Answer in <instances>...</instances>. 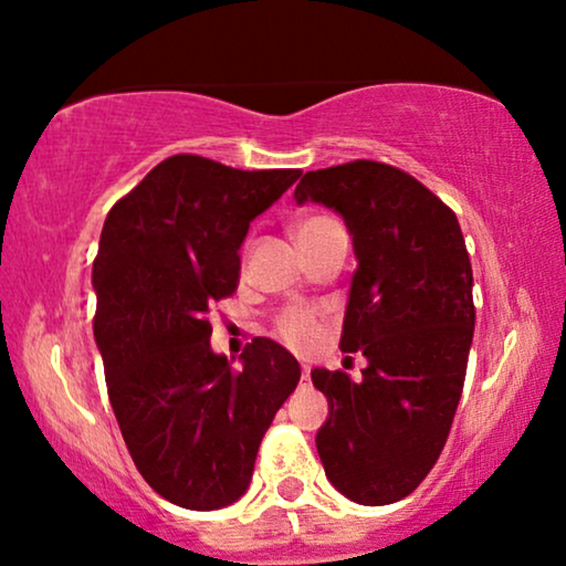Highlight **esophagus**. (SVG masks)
Returning a JSON list of instances; mask_svg holds the SVG:
<instances>
[{"instance_id": "1", "label": "esophagus", "mask_w": 566, "mask_h": 566, "mask_svg": "<svg viewBox=\"0 0 566 566\" xmlns=\"http://www.w3.org/2000/svg\"><path fill=\"white\" fill-rule=\"evenodd\" d=\"M301 384H308V368L301 366Z\"/></svg>"}]
</instances>
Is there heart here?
<instances>
[{"instance_id":"heart-1","label":"heart","mask_w":566,"mask_h":566,"mask_svg":"<svg viewBox=\"0 0 566 566\" xmlns=\"http://www.w3.org/2000/svg\"><path fill=\"white\" fill-rule=\"evenodd\" d=\"M335 223L327 216H308V219H301L293 223V239L301 242V239L312 237L314 231H319L324 227ZM277 335H281L283 343H289L291 347H306L314 343L316 337V322L312 314L306 312H285L281 319H277Z\"/></svg>"}]
</instances>
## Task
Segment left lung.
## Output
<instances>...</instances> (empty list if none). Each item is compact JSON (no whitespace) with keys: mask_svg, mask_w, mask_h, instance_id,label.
Instances as JSON below:
<instances>
[{"mask_svg":"<svg viewBox=\"0 0 566 566\" xmlns=\"http://www.w3.org/2000/svg\"><path fill=\"white\" fill-rule=\"evenodd\" d=\"M298 206L345 221L358 260L339 350L366 355L360 381L314 368L329 401L316 432L324 474L358 505L412 494L436 467L474 337V275L459 219L422 182L381 161L306 172Z\"/></svg>","mask_w":566,"mask_h":566,"instance_id":"8db88e82","label":"left lung"}]
</instances>
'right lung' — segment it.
Wrapping results in <instances>:
<instances>
[{"label": "right lung", "mask_w": 566, "mask_h": 566, "mask_svg": "<svg viewBox=\"0 0 566 566\" xmlns=\"http://www.w3.org/2000/svg\"><path fill=\"white\" fill-rule=\"evenodd\" d=\"M298 177L177 154L111 208L99 234L92 289L107 397L146 484L185 510L242 497L260 440L301 378L298 360L268 337L234 370L213 353L206 319L237 291L250 223Z\"/></svg>", "instance_id": "right-lung-1"}]
</instances>
